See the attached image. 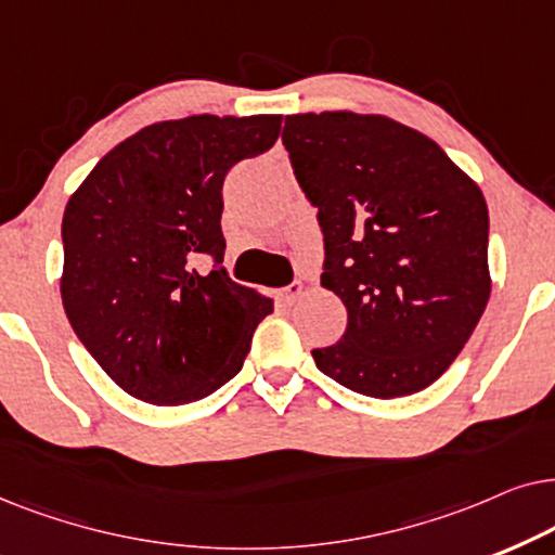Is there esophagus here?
I'll return each instance as SVG.
<instances>
[{
	"label": "esophagus",
	"mask_w": 555,
	"mask_h": 555,
	"mask_svg": "<svg viewBox=\"0 0 555 555\" xmlns=\"http://www.w3.org/2000/svg\"><path fill=\"white\" fill-rule=\"evenodd\" d=\"M301 292H305V286H301V282H294V284L286 286V289H279L276 299L282 301L284 307H289V305H294V301L301 297Z\"/></svg>",
	"instance_id": "esophagus-1"
}]
</instances>
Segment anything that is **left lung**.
I'll use <instances>...</instances> for the list:
<instances>
[{"label":"left lung","instance_id":"left-lung-1","mask_svg":"<svg viewBox=\"0 0 555 555\" xmlns=\"http://www.w3.org/2000/svg\"><path fill=\"white\" fill-rule=\"evenodd\" d=\"M282 142L324 235L322 286L347 309L317 367L371 398L441 378L490 299L482 192L437 142L388 116H286Z\"/></svg>","mask_w":555,"mask_h":555}]
</instances>
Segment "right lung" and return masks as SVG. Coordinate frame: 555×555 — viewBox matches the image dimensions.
<instances>
[{"label":"right lung","mask_w":555,"mask_h":555,"mask_svg":"<svg viewBox=\"0 0 555 555\" xmlns=\"http://www.w3.org/2000/svg\"><path fill=\"white\" fill-rule=\"evenodd\" d=\"M282 116H188L114 146L63 216L61 294L80 343L118 388L154 405L216 393L238 375L271 299L223 263L228 169L271 150ZM197 255L214 258L201 278Z\"/></svg>","instance_id":"1"}]
</instances>
